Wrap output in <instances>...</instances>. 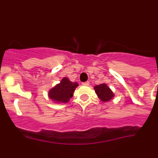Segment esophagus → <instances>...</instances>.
Masks as SVG:
<instances>
[{"mask_svg": "<svg viewBox=\"0 0 158 158\" xmlns=\"http://www.w3.org/2000/svg\"><path fill=\"white\" fill-rule=\"evenodd\" d=\"M83 85H89V81H85V82L82 83Z\"/></svg>", "mask_w": 158, "mask_h": 158, "instance_id": "1", "label": "esophagus"}]
</instances>
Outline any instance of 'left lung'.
I'll list each match as a JSON object with an SVG mask.
<instances>
[{
	"label": "left lung",
	"instance_id": "8db88e82",
	"mask_svg": "<svg viewBox=\"0 0 158 158\" xmlns=\"http://www.w3.org/2000/svg\"><path fill=\"white\" fill-rule=\"evenodd\" d=\"M94 90H95V92L97 94L98 97L102 102H108L110 99H113V97H114V94L112 92V90L105 83L96 85L94 87Z\"/></svg>",
	"mask_w": 158,
	"mask_h": 158
}]
</instances>
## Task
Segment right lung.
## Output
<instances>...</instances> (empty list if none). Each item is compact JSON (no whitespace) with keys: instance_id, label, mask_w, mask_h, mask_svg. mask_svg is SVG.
I'll return each mask as SVG.
<instances>
[{"instance_id":"1","label":"right lung","mask_w":158,"mask_h":158,"mask_svg":"<svg viewBox=\"0 0 158 158\" xmlns=\"http://www.w3.org/2000/svg\"><path fill=\"white\" fill-rule=\"evenodd\" d=\"M78 86L79 85L76 81L72 82L67 77L63 78L59 84L49 90V98L56 103H67L73 97Z\"/></svg>"}]
</instances>
